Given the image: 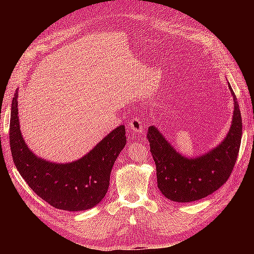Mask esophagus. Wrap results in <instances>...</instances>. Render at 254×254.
I'll return each mask as SVG.
<instances>
[{"label":"esophagus","instance_id":"34e87169","mask_svg":"<svg viewBox=\"0 0 254 254\" xmlns=\"http://www.w3.org/2000/svg\"><path fill=\"white\" fill-rule=\"evenodd\" d=\"M128 127L131 129V131L137 132V134H142V130H143L142 129V122L139 118H137V117L131 118L129 120V126Z\"/></svg>","mask_w":254,"mask_h":254}]
</instances>
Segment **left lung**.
<instances>
[{
	"label": "left lung",
	"instance_id": "left-lung-1",
	"mask_svg": "<svg viewBox=\"0 0 254 254\" xmlns=\"http://www.w3.org/2000/svg\"><path fill=\"white\" fill-rule=\"evenodd\" d=\"M232 126L216 148L193 158L177 152L154 126L148 127L147 139L156 166L157 188L171 201L190 203L201 199L222 186L231 176L242 138V118L235 92Z\"/></svg>",
	"mask_w": 254,
	"mask_h": 254
}]
</instances>
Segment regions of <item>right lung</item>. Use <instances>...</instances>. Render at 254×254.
Listing matches in <instances>:
<instances>
[{"label": "right lung", "instance_id": "right-lung-1", "mask_svg": "<svg viewBox=\"0 0 254 254\" xmlns=\"http://www.w3.org/2000/svg\"><path fill=\"white\" fill-rule=\"evenodd\" d=\"M17 92L12 100L9 139L21 177L37 195L57 209L82 211L98 205L108 190L112 167L127 144L125 126L113 129L78 161L49 163L35 155L22 138Z\"/></svg>", "mask_w": 254, "mask_h": 254}]
</instances>
